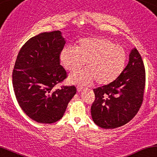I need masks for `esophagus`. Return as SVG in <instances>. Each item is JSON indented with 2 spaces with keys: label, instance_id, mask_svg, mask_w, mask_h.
Returning a JSON list of instances; mask_svg holds the SVG:
<instances>
[{
  "label": "esophagus",
  "instance_id": "obj_1",
  "mask_svg": "<svg viewBox=\"0 0 157 157\" xmlns=\"http://www.w3.org/2000/svg\"><path fill=\"white\" fill-rule=\"evenodd\" d=\"M83 89H84V87H82V86H81V85L77 86V91H78V92H81V91H82Z\"/></svg>",
  "mask_w": 157,
  "mask_h": 157
}]
</instances>
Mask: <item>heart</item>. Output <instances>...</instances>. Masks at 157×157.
Wrapping results in <instances>:
<instances>
[{
	"instance_id": "b5f03b06",
	"label": "heart",
	"mask_w": 157,
	"mask_h": 157,
	"mask_svg": "<svg viewBox=\"0 0 157 157\" xmlns=\"http://www.w3.org/2000/svg\"><path fill=\"white\" fill-rule=\"evenodd\" d=\"M127 59L121 46L100 37L82 38L78 46L65 47L60 53V61L65 69L76 71L85 66L88 70L75 72L70 76L72 82L89 84L93 81L100 85L112 83L122 73Z\"/></svg>"
}]
</instances>
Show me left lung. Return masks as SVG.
<instances>
[{
  "instance_id": "8db88e82",
  "label": "left lung",
  "mask_w": 157,
  "mask_h": 157,
  "mask_svg": "<svg viewBox=\"0 0 157 157\" xmlns=\"http://www.w3.org/2000/svg\"><path fill=\"white\" fill-rule=\"evenodd\" d=\"M145 86L143 61L133 48L121 75L112 83L93 89L96 98L91 106V116L95 124L113 129L129 122L142 105Z\"/></svg>"
}]
</instances>
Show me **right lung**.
<instances>
[{
    "instance_id": "right-lung-1",
    "label": "right lung",
    "mask_w": 157,
    "mask_h": 157,
    "mask_svg": "<svg viewBox=\"0 0 157 157\" xmlns=\"http://www.w3.org/2000/svg\"><path fill=\"white\" fill-rule=\"evenodd\" d=\"M65 40L60 31L42 33L23 45L12 72L14 92L26 115L38 123L59 121L76 93L73 86H55L67 78L60 64Z\"/></svg>"
}]
</instances>
